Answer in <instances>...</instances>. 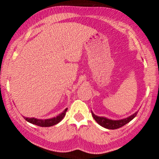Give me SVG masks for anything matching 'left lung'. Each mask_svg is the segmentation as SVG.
Returning <instances> with one entry per match:
<instances>
[{
  "instance_id": "obj_1",
  "label": "left lung",
  "mask_w": 159,
  "mask_h": 159,
  "mask_svg": "<svg viewBox=\"0 0 159 159\" xmlns=\"http://www.w3.org/2000/svg\"><path fill=\"white\" fill-rule=\"evenodd\" d=\"M138 112H135L134 114H133L132 115L129 116V118H124V119L121 120H111L108 119L106 118H104V117H98L97 115H94L92 111H91V115H92L93 118H94L96 121L102 127L105 128V129H119V128L122 127L125 125H126L127 123H129V121H131L134 117L137 115Z\"/></svg>"
}]
</instances>
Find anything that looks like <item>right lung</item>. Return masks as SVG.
Segmentation results:
<instances>
[{"label":"right lung","instance_id":"obj_1","mask_svg":"<svg viewBox=\"0 0 159 159\" xmlns=\"http://www.w3.org/2000/svg\"><path fill=\"white\" fill-rule=\"evenodd\" d=\"M67 110H68V108H66L62 113H61L60 115H57V117H54V118H50V119L42 120L37 119V118H26V117H25V119L27 121H28V122L34 125H36L38 126H41V127H50V126H53L54 125L60 122V121L63 119L64 117L65 116Z\"/></svg>","mask_w":159,"mask_h":159}]
</instances>
